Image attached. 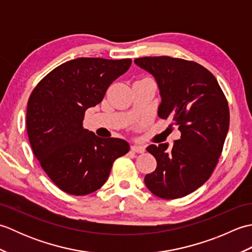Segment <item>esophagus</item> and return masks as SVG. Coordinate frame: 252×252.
I'll return each mask as SVG.
<instances>
[{
  "instance_id": "esophagus-1",
  "label": "esophagus",
  "mask_w": 252,
  "mask_h": 252,
  "mask_svg": "<svg viewBox=\"0 0 252 252\" xmlns=\"http://www.w3.org/2000/svg\"><path fill=\"white\" fill-rule=\"evenodd\" d=\"M131 151L134 152V153H144V152H145V146L133 145V146H131Z\"/></svg>"
}]
</instances>
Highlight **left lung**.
<instances>
[{
  "instance_id": "obj_1",
  "label": "left lung",
  "mask_w": 252,
  "mask_h": 252,
  "mask_svg": "<svg viewBox=\"0 0 252 252\" xmlns=\"http://www.w3.org/2000/svg\"><path fill=\"white\" fill-rule=\"evenodd\" d=\"M134 63L156 79L161 96L158 116L179 126L181 138L146 149L157 168L144 182L154 195L176 199L208 181L221 156L229 126L228 104L216 77L199 63L169 56Z\"/></svg>"
}]
</instances>
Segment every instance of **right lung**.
Instances as JSON below:
<instances>
[{
    "label": "right lung",
    "mask_w": 252,
    "mask_h": 252,
    "mask_svg": "<svg viewBox=\"0 0 252 252\" xmlns=\"http://www.w3.org/2000/svg\"><path fill=\"white\" fill-rule=\"evenodd\" d=\"M119 61L80 57L37 83L27 106V132L35 158L58 189L83 196L105 184L117 158L130 149L121 138H101L83 127L85 110L130 68Z\"/></svg>",
    "instance_id": "1"
}]
</instances>
